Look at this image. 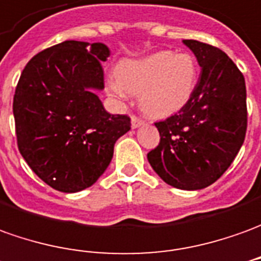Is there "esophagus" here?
<instances>
[{
  "mask_svg": "<svg viewBox=\"0 0 261 261\" xmlns=\"http://www.w3.org/2000/svg\"><path fill=\"white\" fill-rule=\"evenodd\" d=\"M143 123H145V120H142L141 118H138V116H132V127H134V129L142 126Z\"/></svg>",
  "mask_w": 261,
  "mask_h": 261,
  "instance_id": "obj_1",
  "label": "esophagus"
}]
</instances>
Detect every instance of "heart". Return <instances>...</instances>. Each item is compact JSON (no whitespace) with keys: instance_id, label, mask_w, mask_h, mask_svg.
<instances>
[{"instance_id":"obj_1","label":"heart","mask_w":261,"mask_h":261,"mask_svg":"<svg viewBox=\"0 0 261 261\" xmlns=\"http://www.w3.org/2000/svg\"><path fill=\"white\" fill-rule=\"evenodd\" d=\"M197 82V65L189 52L161 51L122 62L109 78V91L126 98L139 92L141 108L152 116H169L190 99Z\"/></svg>"}]
</instances>
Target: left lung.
Wrapping results in <instances>:
<instances>
[{
	"label": "left lung",
	"mask_w": 261,
	"mask_h": 261,
	"mask_svg": "<svg viewBox=\"0 0 261 261\" xmlns=\"http://www.w3.org/2000/svg\"><path fill=\"white\" fill-rule=\"evenodd\" d=\"M200 65L190 99L175 115L154 122L161 142L148 161L162 180L183 190H199L227 170L247 129L243 73L222 49L185 39Z\"/></svg>",
	"instance_id": "8db88e82"
}]
</instances>
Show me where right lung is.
Wrapping results in <instances>:
<instances>
[{
	"mask_svg": "<svg viewBox=\"0 0 261 261\" xmlns=\"http://www.w3.org/2000/svg\"><path fill=\"white\" fill-rule=\"evenodd\" d=\"M107 45L65 41L27 64L14 95L18 149L52 189L75 193L92 186L112 161L115 142L130 129L127 115L105 111Z\"/></svg>",
	"mask_w": 261,
	"mask_h": 261,
	"instance_id": "obj_1",
	"label": "right lung"
}]
</instances>
